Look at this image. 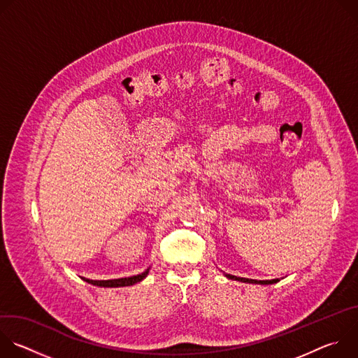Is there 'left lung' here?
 Masks as SVG:
<instances>
[{
    "label": "left lung",
    "instance_id": "obj_1",
    "mask_svg": "<svg viewBox=\"0 0 358 358\" xmlns=\"http://www.w3.org/2000/svg\"><path fill=\"white\" fill-rule=\"evenodd\" d=\"M224 276H227L231 280H238V282H243V283H253V285H273L278 283L280 279H272V280H257V279H246V278H238L229 273H224Z\"/></svg>",
    "mask_w": 358,
    "mask_h": 358
}]
</instances>
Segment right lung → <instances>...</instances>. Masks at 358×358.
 <instances>
[{
  "mask_svg": "<svg viewBox=\"0 0 358 358\" xmlns=\"http://www.w3.org/2000/svg\"><path fill=\"white\" fill-rule=\"evenodd\" d=\"M150 272V268L145 269L143 273L130 276V278H120V279H110V280H92L87 278H82L85 282L93 285V286H100V287H123V286H131L134 283L141 282Z\"/></svg>",
  "mask_w": 358,
  "mask_h": 358,
  "instance_id": "right-lung-1",
  "label": "right lung"
}]
</instances>
